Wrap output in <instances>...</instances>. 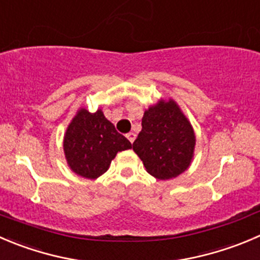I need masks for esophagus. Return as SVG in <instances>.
I'll return each instance as SVG.
<instances>
[{"mask_svg": "<svg viewBox=\"0 0 260 260\" xmlns=\"http://www.w3.org/2000/svg\"><path fill=\"white\" fill-rule=\"evenodd\" d=\"M127 138H128V140H129L131 143H133V141L136 140V135H135V133H133V132H129V133H128V135H127Z\"/></svg>", "mask_w": 260, "mask_h": 260, "instance_id": "34e87169", "label": "esophagus"}]
</instances>
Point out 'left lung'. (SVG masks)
I'll use <instances>...</instances> for the list:
<instances>
[{
    "label": "left lung",
    "mask_w": 260,
    "mask_h": 260,
    "mask_svg": "<svg viewBox=\"0 0 260 260\" xmlns=\"http://www.w3.org/2000/svg\"><path fill=\"white\" fill-rule=\"evenodd\" d=\"M196 135L190 122L173 99L160 100L145 110L142 131L133 151L148 174L160 180L175 178L189 168L194 155Z\"/></svg>",
    "instance_id": "left-lung-1"
}]
</instances>
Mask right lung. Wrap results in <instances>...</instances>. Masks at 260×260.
Returning <instances> with one entry per match:
<instances>
[{
	"instance_id": "1",
	"label": "right lung",
	"mask_w": 260,
	"mask_h": 260,
	"mask_svg": "<svg viewBox=\"0 0 260 260\" xmlns=\"http://www.w3.org/2000/svg\"><path fill=\"white\" fill-rule=\"evenodd\" d=\"M131 147L132 143L117 132L100 109L90 113L81 108L63 138L67 164L74 173L87 179L103 175L115 155Z\"/></svg>"
}]
</instances>
